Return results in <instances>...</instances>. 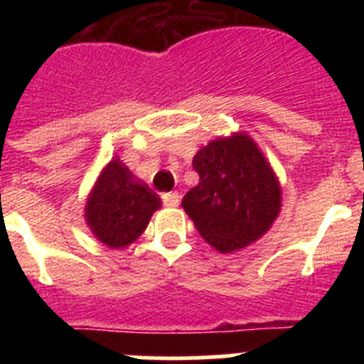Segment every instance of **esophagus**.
<instances>
[{
  "label": "esophagus",
  "instance_id": "esophagus-1",
  "mask_svg": "<svg viewBox=\"0 0 364 364\" xmlns=\"http://www.w3.org/2000/svg\"><path fill=\"white\" fill-rule=\"evenodd\" d=\"M162 202H164V205H169V208H176V205L180 204V195L176 191L164 193Z\"/></svg>",
  "mask_w": 364,
  "mask_h": 364
}]
</instances>
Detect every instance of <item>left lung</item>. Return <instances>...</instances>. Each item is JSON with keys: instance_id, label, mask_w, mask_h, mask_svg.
<instances>
[{"instance_id": "8db88e82", "label": "left lung", "mask_w": 364, "mask_h": 364, "mask_svg": "<svg viewBox=\"0 0 364 364\" xmlns=\"http://www.w3.org/2000/svg\"><path fill=\"white\" fill-rule=\"evenodd\" d=\"M193 167L200 180L182 205L205 242L228 253L269 230L281 210V188L252 138L210 142L195 154Z\"/></svg>"}]
</instances>
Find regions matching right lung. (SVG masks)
<instances>
[{
    "instance_id": "add662e5",
    "label": "right lung",
    "mask_w": 364,
    "mask_h": 364,
    "mask_svg": "<svg viewBox=\"0 0 364 364\" xmlns=\"http://www.w3.org/2000/svg\"><path fill=\"white\" fill-rule=\"evenodd\" d=\"M159 208L160 198L117 159L100 175L87 202L85 218L102 242L124 247L144 233Z\"/></svg>"
}]
</instances>
